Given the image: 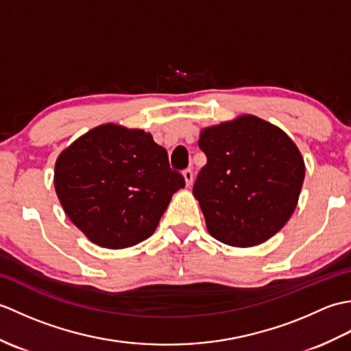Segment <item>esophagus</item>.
<instances>
[{
  "label": "esophagus",
  "mask_w": 351,
  "mask_h": 351,
  "mask_svg": "<svg viewBox=\"0 0 351 351\" xmlns=\"http://www.w3.org/2000/svg\"><path fill=\"white\" fill-rule=\"evenodd\" d=\"M184 180H185V184H187V187H190V185L193 184V171L190 169L184 170Z\"/></svg>",
  "instance_id": "esophagus-1"
}]
</instances>
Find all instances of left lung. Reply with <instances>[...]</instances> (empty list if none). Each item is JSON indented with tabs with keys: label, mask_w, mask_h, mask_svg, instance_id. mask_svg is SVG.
I'll return each instance as SVG.
<instances>
[{
	"label": "left lung",
	"mask_w": 351,
	"mask_h": 351,
	"mask_svg": "<svg viewBox=\"0 0 351 351\" xmlns=\"http://www.w3.org/2000/svg\"><path fill=\"white\" fill-rule=\"evenodd\" d=\"M199 147L208 162L193 195L211 237L252 247L287 225L299 202L304 161L279 126L243 114L204 128Z\"/></svg>",
	"instance_id": "1"
}]
</instances>
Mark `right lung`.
<instances>
[{
    "label": "right lung",
    "instance_id": "add662e5",
    "mask_svg": "<svg viewBox=\"0 0 351 351\" xmlns=\"http://www.w3.org/2000/svg\"><path fill=\"white\" fill-rule=\"evenodd\" d=\"M54 187L73 225L93 244L116 250L151 237L185 181L151 132L104 123L58 155Z\"/></svg>",
    "mask_w": 351,
    "mask_h": 351
}]
</instances>
